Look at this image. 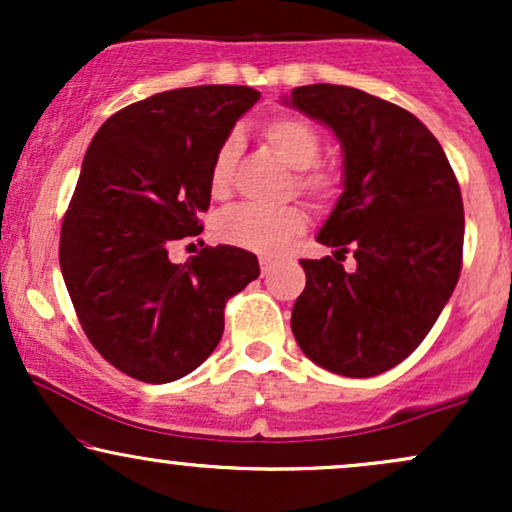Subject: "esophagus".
<instances>
[{
	"label": "esophagus",
	"instance_id": "obj_1",
	"mask_svg": "<svg viewBox=\"0 0 512 512\" xmlns=\"http://www.w3.org/2000/svg\"><path fill=\"white\" fill-rule=\"evenodd\" d=\"M260 267H262V274H267L269 269H272V260H269V257H260Z\"/></svg>",
	"mask_w": 512,
	"mask_h": 512
}]
</instances>
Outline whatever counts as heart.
Masks as SVG:
<instances>
[{"mask_svg": "<svg viewBox=\"0 0 512 512\" xmlns=\"http://www.w3.org/2000/svg\"><path fill=\"white\" fill-rule=\"evenodd\" d=\"M262 139L286 166L296 170V190L325 204L337 197L342 180L330 166L317 163L322 151V137L317 127L301 115H279L262 125ZM238 158V139L228 137L216 151L211 163L209 187L214 197H226L233 185V168ZM308 228V216L301 207L260 209L252 204H236L221 211L214 223L219 240L233 248L260 252V255H279Z\"/></svg>", "mask_w": 512, "mask_h": 512, "instance_id": "b5f03b06", "label": "heart"}]
</instances>
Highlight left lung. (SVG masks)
<instances>
[{"label":"left lung","mask_w":512,"mask_h":512,"mask_svg":"<svg viewBox=\"0 0 512 512\" xmlns=\"http://www.w3.org/2000/svg\"><path fill=\"white\" fill-rule=\"evenodd\" d=\"M284 105L342 144L344 192L317 233L332 257L301 260L291 330L317 366L370 378L402 363L450 301L462 269L464 211L448 156L409 110L351 86L293 88ZM357 269L344 273L343 255Z\"/></svg>","instance_id":"1"}]
</instances>
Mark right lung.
<instances>
[{"label": "right lung", "instance_id": "1", "mask_svg": "<svg viewBox=\"0 0 512 512\" xmlns=\"http://www.w3.org/2000/svg\"><path fill=\"white\" fill-rule=\"evenodd\" d=\"M260 101L250 86H190L132 103L86 149L60 236V267L88 342L142 383H173L207 361L223 308L260 276L233 245L168 260L202 233L209 173L231 129Z\"/></svg>", "mask_w": 512, "mask_h": 512}]
</instances>
